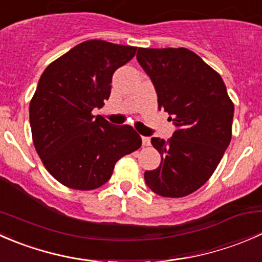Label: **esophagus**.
Here are the masks:
<instances>
[{
    "label": "esophagus",
    "mask_w": 262,
    "mask_h": 262,
    "mask_svg": "<svg viewBox=\"0 0 262 262\" xmlns=\"http://www.w3.org/2000/svg\"><path fill=\"white\" fill-rule=\"evenodd\" d=\"M142 143H143V146H149L150 144L149 137H142Z\"/></svg>",
    "instance_id": "1"
}]
</instances>
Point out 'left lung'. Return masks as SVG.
<instances>
[{
    "mask_svg": "<svg viewBox=\"0 0 262 262\" xmlns=\"http://www.w3.org/2000/svg\"><path fill=\"white\" fill-rule=\"evenodd\" d=\"M137 60L155 86L158 109L176 126L168 141L150 139L161 163L144 180L161 196H186L209 180L228 148L234 106L221 76L191 50L138 48Z\"/></svg>",
    "mask_w": 262,
    "mask_h": 262,
    "instance_id": "obj_1",
    "label": "left lung"
}]
</instances>
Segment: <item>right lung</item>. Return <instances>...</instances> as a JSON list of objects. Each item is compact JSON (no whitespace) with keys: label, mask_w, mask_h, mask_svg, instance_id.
Instances as JSON below:
<instances>
[{"label":"right lung","mask_w":262,"mask_h":262,"mask_svg":"<svg viewBox=\"0 0 262 262\" xmlns=\"http://www.w3.org/2000/svg\"><path fill=\"white\" fill-rule=\"evenodd\" d=\"M136 47L104 40L78 44L50 63L30 102L34 146L48 172L64 186L94 190L112 178L115 163L142 144L130 125H114L92 110L112 91L113 75Z\"/></svg>","instance_id":"obj_1"}]
</instances>
